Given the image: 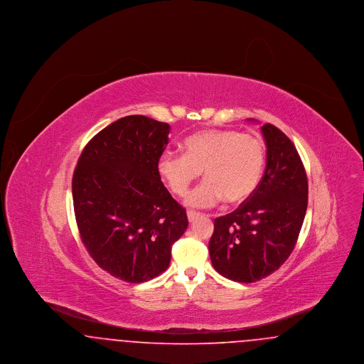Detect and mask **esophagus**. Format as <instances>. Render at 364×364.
<instances>
[{
    "mask_svg": "<svg viewBox=\"0 0 364 364\" xmlns=\"http://www.w3.org/2000/svg\"><path fill=\"white\" fill-rule=\"evenodd\" d=\"M187 217H188V221H190V223H195V220L199 217V214L195 213V211H188V213H187Z\"/></svg>",
    "mask_w": 364,
    "mask_h": 364,
    "instance_id": "esophagus-1",
    "label": "esophagus"
}]
</instances>
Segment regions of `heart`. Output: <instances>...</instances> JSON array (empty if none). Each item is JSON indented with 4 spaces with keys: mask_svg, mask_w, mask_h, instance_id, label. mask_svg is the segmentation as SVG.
<instances>
[{
    "mask_svg": "<svg viewBox=\"0 0 364 364\" xmlns=\"http://www.w3.org/2000/svg\"><path fill=\"white\" fill-rule=\"evenodd\" d=\"M181 147L184 154H161L156 169L177 196H184L203 171L206 180L188 193L187 206L214 208L223 199L235 205L258 188L266 162L259 138L236 129H203L186 139Z\"/></svg>",
    "mask_w": 364,
    "mask_h": 364,
    "instance_id": "b5f03b06",
    "label": "heart"
}]
</instances>
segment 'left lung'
Wrapping results in <instances>:
<instances>
[{
	"mask_svg": "<svg viewBox=\"0 0 364 364\" xmlns=\"http://www.w3.org/2000/svg\"><path fill=\"white\" fill-rule=\"evenodd\" d=\"M260 129L267 159L259 186L235 211L214 220L208 242L214 269L245 284L270 276L292 254L309 199L307 174L291 139L272 124Z\"/></svg>",
	"mask_w": 364,
	"mask_h": 364,
	"instance_id": "8db88e82",
	"label": "left lung"
}]
</instances>
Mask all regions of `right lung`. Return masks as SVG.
<instances>
[{"instance_id":"add662e5","label":"right lung","mask_w":364,"mask_h":364,"mask_svg":"<svg viewBox=\"0 0 364 364\" xmlns=\"http://www.w3.org/2000/svg\"><path fill=\"white\" fill-rule=\"evenodd\" d=\"M171 127L127 116L91 139L72 178L76 224L97 264L139 284L171 263L172 245L188 226L186 208L165 188L156 169Z\"/></svg>"}]
</instances>
